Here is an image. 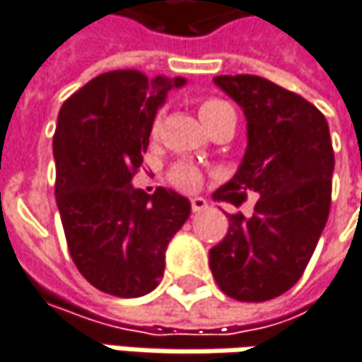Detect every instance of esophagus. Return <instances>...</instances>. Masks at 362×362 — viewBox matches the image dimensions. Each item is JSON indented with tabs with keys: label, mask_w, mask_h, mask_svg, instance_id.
I'll return each mask as SVG.
<instances>
[{
	"label": "esophagus",
	"mask_w": 362,
	"mask_h": 362,
	"mask_svg": "<svg viewBox=\"0 0 362 362\" xmlns=\"http://www.w3.org/2000/svg\"><path fill=\"white\" fill-rule=\"evenodd\" d=\"M208 208V202L204 197H192V212H202Z\"/></svg>",
	"instance_id": "1"
}]
</instances>
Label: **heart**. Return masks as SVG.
Instances as JSON below:
<instances>
[{"label":"heart","instance_id":"1","mask_svg":"<svg viewBox=\"0 0 362 362\" xmlns=\"http://www.w3.org/2000/svg\"><path fill=\"white\" fill-rule=\"evenodd\" d=\"M197 113H199V119L204 121V125L208 129H212L218 121H222L224 117L235 115L233 113V107L220 98H214V96H208V98H202L199 105H197ZM160 127V115L154 117V123H152V132L156 134ZM168 183L175 185L177 189L181 192H187L192 194L195 189H199L202 185V173L199 168L189 165V163H177L173 165V168L168 170Z\"/></svg>","mask_w":362,"mask_h":362}]
</instances>
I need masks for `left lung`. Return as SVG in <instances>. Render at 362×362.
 I'll use <instances>...</instances> for the list:
<instances>
[{
	"label": "left lung",
	"mask_w": 362,
	"mask_h": 362,
	"mask_svg": "<svg viewBox=\"0 0 362 362\" xmlns=\"http://www.w3.org/2000/svg\"><path fill=\"white\" fill-rule=\"evenodd\" d=\"M247 117V152L214 199L241 206L255 192L253 216L228 214V233L210 249L224 295L245 303L280 297L307 268L332 202L334 148L323 113L259 76H216Z\"/></svg>",
	"instance_id": "obj_1"
}]
</instances>
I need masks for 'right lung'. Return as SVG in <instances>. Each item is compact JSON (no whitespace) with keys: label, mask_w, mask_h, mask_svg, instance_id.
<instances>
[{"label":"right lung","mask_w":362,"mask_h":362,"mask_svg":"<svg viewBox=\"0 0 362 362\" xmlns=\"http://www.w3.org/2000/svg\"><path fill=\"white\" fill-rule=\"evenodd\" d=\"M183 78L115 69L74 92L53 136L55 199L69 255L94 288L121 298L154 291L165 251L192 204L173 189L152 195L132 185L152 121Z\"/></svg>","instance_id":"right-lung-1"}]
</instances>
